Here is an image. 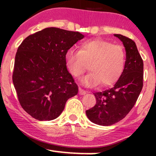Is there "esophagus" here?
I'll use <instances>...</instances> for the list:
<instances>
[{
  "instance_id": "1",
  "label": "esophagus",
  "mask_w": 156,
  "mask_h": 156,
  "mask_svg": "<svg viewBox=\"0 0 156 156\" xmlns=\"http://www.w3.org/2000/svg\"><path fill=\"white\" fill-rule=\"evenodd\" d=\"M87 92H86L84 89H83L82 88H80L79 87V94H81V95H83V94H85Z\"/></svg>"
}]
</instances>
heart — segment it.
Returning a JSON list of instances; mask_svg holds the SVG:
<instances>
[{
    "mask_svg": "<svg viewBox=\"0 0 156 156\" xmlns=\"http://www.w3.org/2000/svg\"><path fill=\"white\" fill-rule=\"evenodd\" d=\"M66 63L69 73L80 77L87 69L92 71L82 80L87 86L101 82L109 86L117 82L122 75L126 62V53L122 45L105 39L95 38L84 41L79 51L70 48L66 52Z\"/></svg>",
    "mask_w": 156,
    "mask_h": 156,
    "instance_id": "heart-1",
    "label": "heart"
}]
</instances>
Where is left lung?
<instances>
[{"label":"left lung","mask_w":156,"mask_h":156,"mask_svg":"<svg viewBox=\"0 0 156 156\" xmlns=\"http://www.w3.org/2000/svg\"><path fill=\"white\" fill-rule=\"evenodd\" d=\"M122 42L126 51L125 69L114 87L94 92L96 104L86 111L92 122L112 125L118 122L133 108L143 87L144 64L133 40L121 34H114Z\"/></svg>","instance_id":"obj_1"}]
</instances>
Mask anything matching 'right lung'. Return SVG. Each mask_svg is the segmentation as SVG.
Wrapping results in <instances>:
<instances>
[{
    "label": "right lung",
    "mask_w": 156,
    "mask_h": 156,
    "mask_svg": "<svg viewBox=\"0 0 156 156\" xmlns=\"http://www.w3.org/2000/svg\"><path fill=\"white\" fill-rule=\"evenodd\" d=\"M83 37L78 31L51 27L29 35L20 44L12 80L20 104L33 118L55 119L67 100L78 94L65 55Z\"/></svg>",
    "instance_id": "add662e5"
}]
</instances>
